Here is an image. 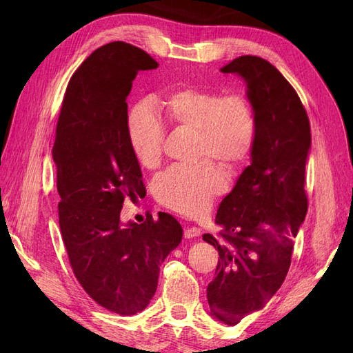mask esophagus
I'll return each instance as SVG.
<instances>
[{"label": "esophagus", "instance_id": "34e87169", "mask_svg": "<svg viewBox=\"0 0 353 353\" xmlns=\"http://www.w3.org/2000/svg\"><path fill=\"white\" fill-rule=\"evenodd\" d=\"M200 236V230L197 227H190L184 230V237L191 240V239H197Z\"/></svg>", "mask_w": 353, "mask_h": 353}]
</instances>
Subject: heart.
Segmentation results:
<instances>
[{
  "label": "heart",
  "instance_id": "1",
  "mask_svg": "<svg viewBox=\"0 0 353 353\" xmlns=\"http://www.w3.org/2000/svg\"><path fill=\"white\" fill-rule=\"evenodd\" d=\"M162 109L174 126L196 131V156L206 160L196 166L168 169L154 181V196L160 205L181 215H201L225 188L222 169L209 159L219 160L228 169L248 160L258 130L254 110L243 95L223 97L200 88L170 92ZM126 132L138 163L156 168L162 160L165 126L150 103L134 105L128 114Z\"/></svg>",
  "mask_w": 353,
  "mask_h": 353
}]
</instances>
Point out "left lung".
<instances>
[{
	"instance_id": "8db88e82",
	"label": "left lung",
	"mask_w": 353,
	"mask_h": 353,
	"mask_svg": "<svg viewBox=\"0 0 353 353\" xmlns=\"http://www.w3.org/2000/svg\"><path fill=\"white\" fill-rule=\"evenodd\" d=\"M245 82L258 130L250 165L221 201L218 236L203 240L219 259L208 285L210 315L227 325L261 311L284 283L305 221V168L311 126L303 104L270 61L241 56L221 68Z\"/></svg>"
}]
</instances>
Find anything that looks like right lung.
<instances>
[{"label":"right lung","mask_w":353,"mask_h":353,"mask_svg":"<svg viewBox=\"0 0 353 353\" xmlns=\"http://www.w3.org/2000/svg\"><path fill=\"white\" fill-rule=\"evenodd\" d=\"M159 63L122 41L95 50L73 73L57 122L59 225L74 276L95 302L123 316L153 299L160 266L183 240L169 213L123 222L125 197L145 190L128 141L126 97L140 70Z\"/></svg>","instance_id":"right-lung-1"}]
</instances>
